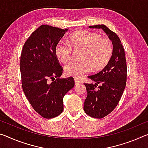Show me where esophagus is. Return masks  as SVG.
<instances>
[{
	"instance_id": "34e87169",
	"label": "esophagus",
	"mask_w": 148,
	"mask_h": 148,
	"mask_svg": "<svg viewBox=\"0 0 148 148\" xmlns=\"http://www.w3.org/2000/svg\"><path fill=\"white\" fill-rule=\"evenodd\" d=\"M74 82H75V84H76V85H78L80 83L79 80L77 78H74Z\"/></svg>"
}]
</instances>
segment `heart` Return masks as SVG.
<instances>
[{
  "instance_id": "b5f03b06",
  "label": "heart",
  "mask_w": 148,
  "mask_h": 148,
  "mask_svg": "<svg viewBox=\"0 0 148 148\" xmlns=\"http://www.w3.org/2000/svg\"><path fill=\"white\" fill-rule=\"evenodd\" d=\"M75 51H80V61L65 65L67 76L79 78L92 69L98 71L106 66L111 58L113 47L109 40L101 38L99 34L86 31L74 32L68 42L59 41L55 47V54L60 61L66 62L71 59Z\"/></svg>"
}]
</instances>
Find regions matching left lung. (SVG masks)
I'll list each match as a JSON object with an SVG mask.
<instances>
[{"label":"left lung","mask_w":148,"mask_h":148,"mask_svg":"<svg viewBox=\"0 0 148 148\" xmlns=\"http://www.w3.org/2000/svg\"><path fill=\"white\" fill-rule=\"evenodd\" d=\"M91 29H101L113 45V52L106 66L97 74L88 77L95 82L84 84L87 89L84 110L94 118H103L113 111L118 104L126 86L127 67L124 48L118 36L104 25L89 26ZM98 90L94 89L98 84Z\"/></svg>","instance_id":"1"}]
</instances>
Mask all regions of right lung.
Wrapping results in <instances>:
<instances>
[{"label":"right lung","instance_id":"right-lung-1","mask_svg":"<svg viewBox=\"0 0 148 148\" xmlns=\"http://www.w3.org/2000/svg\"><path fill=\"white\" fill-rule=\"evenodd\" d=\"M68 30L40 26L22 49L20 71L24 93L35 111L46 119L62 113L63 97L74 86L73 77L59 78L62 69L55 54L56 44Z\"/></svg>","mask_w":148,"mask_h":148}]
</instances>
